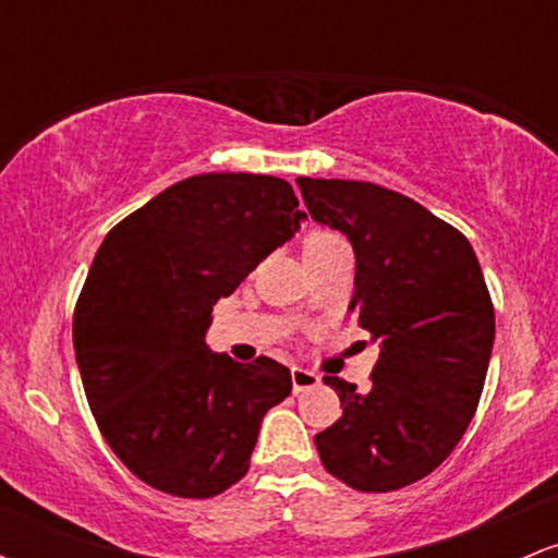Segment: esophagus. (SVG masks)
Masks as SVG:
<instances>
[{
	"label": "esophagus",
	"mask_w": 558,
	"mask_h": 558,
	"mask_svg": "<svg viewBox=\"0 0 558 558\" xmlns=\"http://www.w3.org/2000/svg\"><path fill=\"white\" fill-rule=\"evenodd\" d=\"M291 383H293V393H301V390L317 388L319 383H323V377H319L317 373H312V369L293 367L291 369Z\"/></svg>",
	"instance_id": "obj_1"
}]
</instances>
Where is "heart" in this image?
<instances>
[{
	"mask_svg": "<svg viewBox=\"0 0 558 558\" xmlns=\"http://www.w3.org/2000/svg\"><path fill=\"white\" fill-rule=\"evenodd\" d=\"M336 241H341V239H338V235L328 233V230H315V233L306 235V241H304V254L317 252V248L330 246V243H336Z\"/></svg>",
	"mask_w": 558,
	"mask_h": 558,
	"instance_id": "heart-1",
	"label": "heart"
}]
</instances>
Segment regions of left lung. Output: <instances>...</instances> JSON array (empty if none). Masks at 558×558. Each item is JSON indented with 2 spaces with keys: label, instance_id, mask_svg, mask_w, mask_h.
<instances>
[{
  "label": "left lung",
  "instance_id": "8db88e82",
  "mask_svg": "<svg viewBox=\"0 0 558 558\" xmlns=\"http://www.w3.org/2000/svg\"><path fill=\"white\" fill-rule=\"evenodd\" d=\"M296 183L312 220L354 248L349 312L380 341L367 390L325 377L343 414L315 446L351 488L399 490L430 475L475 417L496 336L490 293L470 241L414 198L362 181Z\"/></svg>",
  "mask_w": 558,
  "mask_h": 558
}]
</instances>
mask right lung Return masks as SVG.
I'll use <instances>...</instances> for the list:
<instances>
[{
	"label": "right lung",
	"mask_w": 558,
	"mask_h": 558,
	"mask_svg": "<svg viewBox=\"0 0 558 558\" xmlns=\"http://www.w3.org/2000/svg\"><path fill=\"white\" fill-rule=\"evenodd\" d=\"M306 215L283 178L204 172L118 222L73 317L83 390L114 457L151 488L209 498L246 475L262 417L291 373L241 364L204 336L213 306Z\"/></svg>",
	"instance_id": "right-lung-1"
}]
</instances>
